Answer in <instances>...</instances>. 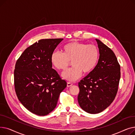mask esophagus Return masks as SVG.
Instances as JSON below:
<instances>
[{
    "label": "esophagus",
    "instance_id": "1",
    "mask_svg": "<svg viewBox=\"0 0 135 135\" xmlns=\"http://www.w3.org/2000/svg\"><path fill=\"white\" fill-rule=\"evenodd\" d=\"M73 85V84L72 83H70V82H67V86L68 87H70L71 86Z\"/></svg>",
    "mask_w": 135,
    "mask_h": 135
}]
</instances>
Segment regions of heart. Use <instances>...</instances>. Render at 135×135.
Listing matches in <instances>:
<instances>
[{
  "mask_svg": "<svg viewBox=\"0 0 135 135\" xmlns=\"http://www.w3.org/2000/svg\"><path fill=\"white\" fill-rule=\"evenodd\" d=\"M63 53L54 51L51 55V62L57 69L65 70L71 62L72 68L62 73L67 80L74 81L78 79L83 72L91 73L96 67L100 57L97 47L78 41H72L62 47Z\"/></svg>",
  "mask_w": 135,
  "mask_h": 135,
  "instance_id": "b5f03b06",
  "label": "heart"
}]
</instances>
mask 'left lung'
I'll use <instances>...</instances> for the list:
<instances>
[{
    "label": "left lung",
    "mask_w": 135,
    "mask_h": 135,
    "mask_svg": "<svg viewBox=\"0 0 135 135\" xmlns=\"http://www.w3.org/2000/svg\"><path fill=\"white\" fill-rule=\"evenodd\" d=\"M100 58L94 69L78 83V101L80 107L90 114L107 108L117 95L120 78V66L112 50L96 39Z\"/></svg>",
    "instance_id": "left-lung-1"
}]
</instances>
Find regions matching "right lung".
Instances as JSON below:
<instances>
[{"label":"right lung","instance_id":"add662e5","mask_svg":"<svg viewBox=\"0 0 135 135\" xmlns=\"http://www.w3.org/2000/svg\"><path fill=\"white\" fill-rule=\"evenodd\" d=\"M63 40H39L27 47L16 61L14 85L17 98L28 110L40 116L56 107L67 82L52 68V53Z\"/></svg>","mask_w":135,"mask_h":135}]
</instances>
